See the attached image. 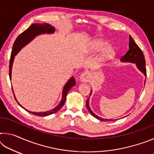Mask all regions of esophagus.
Returning <instances> with one entry per match:
<instances>
[{
  "label": "esophagus",
  "mask_w": 154,
  "mask_h": 154,
  "mask_svg": "<svg viewBox=\"0 0 154 154\" xmlns=\"http://www.w3.org/2000/svg\"><path fill=\"white\" fill-rule=\"evenodd\" d=\"M90 74L88 72H83L79 76V79L82 82H88L90 79Z\"/></svg>",
  "instance_id": "obj_1"
}]
</instances>
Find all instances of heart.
Listing matches in <instances>:
<instances>
[{"mask_svg":"<svg viewBox=\"0 0 154 154\" xmlns=\"http://www.w3.org/2000/svg\"><path fill=\"white\" fill-rule=\"evenodd\" d=\"M108 45V43L105 42V41L102 40H98L95 41L94 43L92 44V50L94 51H99L102 49H105L106 46ZM113 54V49H112L111 47H108L106 48L105 51H104L103 56L106 58H110V57Z\"/></svg>","mask_w":154,"mask_h":154,"instance_id":"1","label":"heart"}]
</instances>
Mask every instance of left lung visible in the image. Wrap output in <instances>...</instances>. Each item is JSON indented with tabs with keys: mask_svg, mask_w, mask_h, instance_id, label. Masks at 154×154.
<instances>
[{
	"mask_svg": "<svg viewBox=\"0 0 154 154\" xmlns=\"http://www.w3.org/2000/svg\"><path fill=\"white\" fill-rule=\"evenodd\" d=\"M120 60L122 62H132V63H135L137 65L138 69H139L140 71H141L145 75V76L147 75V72H146V68H145V60L144 55H143L141 49H140L139 47L137 45L136 43L133 41L132 36L130 35L129 36V50L127 51V53L125 54L124 56L122 57ZM91 93H92V91H91ZM89 99L90 98H88L86 100V107L92 116H94L95 118L101 121H111L112 120L111 119H106L102 118H100V117H98V116H96L95 113H94L91 110L90 108Z\"/></svg>",
	"mask_w": 154,
	"mask_h": 154,
	"instance_id": "obj_1",
	"label": "left lung"
}]
</instances>
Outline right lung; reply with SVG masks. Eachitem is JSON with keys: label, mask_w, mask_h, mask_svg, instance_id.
<instances>
[{"label": "right lung", "mask_w": 154, "mask_h": 154, "mask_svg": "<svg viewBox=\"0 0 154 154\" xmlns=\"http://www.w3.org/2000/svg\"><path fill=\"white\" fill-rule=\"evenodd\" d=\"M54 31H55V28L54 27L51 26L50 24H46V23H43V24H33L30 26L28 28V29L24 31L22 33H21L20 35L17 36L16 40L15 41L14 43V46H13V49L11 51V58H10V61H9V78L10 79H11V69H12V65L13 62L14 60V58L16 54L20 51V49H22L23 47H24L26 44H28L29 42H30L36 36L38 35H41V34H51L54 33ZM76 84V82H75V79L74 77H72L71 79H70L68 82L65 84L64 87L63 88V91H62V100L60 103L58 104V106H56L55 108L52 109V110L46 111V112H38V113H36V112H32L27 110V109H24L23 106L20 105V104L17 102L16 100V98H15V94L14 93L15 99L20 106H22V108H24L26 111L29 112V113H32L33 115H35V116H40V117H45L48 116L49 115L53 114L56 112L58 111L62 108V106L64 105L65 100H66V95L67 93L69 92L71 88L74 86ZM13 90V88H12ZM13 92H14V90H13Z\"/></svg>", "instance_id": "add662e5"}]
</instances>
